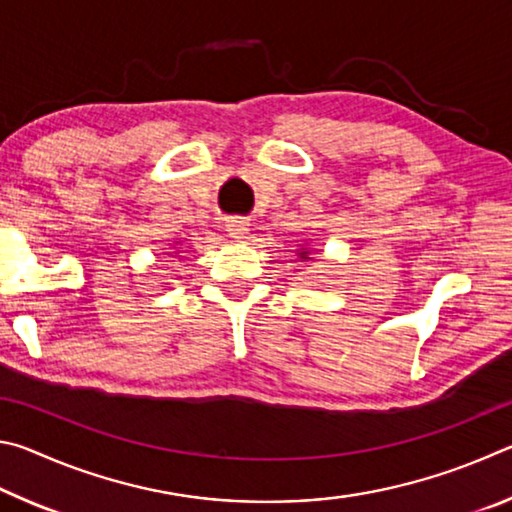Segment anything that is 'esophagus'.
Listing matches in <instances>:
<instances>
[{
    "label": "esophagus",
    "mask_w": 512,
    "mask_h": 512,
    "mask_svg": "<svg viewBox=\"0 0 512 512\" xmlns=\"http://www.w3.org/2000/svg\"><path fill=\"white\" fill-rule=\"evenodd\" d=\"M225 230L230 232V237L246 239V235H248V221L244 219V216H232V219H228V223H225Z\"/></svg>",
    "instance_id": "obj_1"
}]
</instances>
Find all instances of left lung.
<instances>
[{"mask_svg": "<svg viewBox=\"0 0 512 512\" xmlns=\"http://www.w3.org/2000/svg\"><path fill=\"white\" fill-rule=\"evenodd\" d=\"M298 255H300V259H309V253H307V250H300Z\"/></svg>", "mask_w": 512, "mask_h": 512, "instance_id": "1", "label": "left lung"}]
</instances>
